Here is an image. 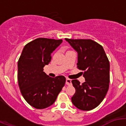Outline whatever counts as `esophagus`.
<instances>
[{
    "label": "esophagus",
    "mask_w": 126,
    "mask_h": 126,
    "mask_svg": "<svg viewBox=\"0 0 126 126\" xmlns=\"http://www.w3.org/2000/svg\"><path fill=\"white\" fill-rule=\"evenodd\" d=\"M66 85H71L72 84L71 80L67 78L66 80Z\"/></svg>",
    "instance_id": "1"
}]
</instances>
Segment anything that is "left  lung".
I'll use <instances>...</instances> for the list:
<instances>
[{
  "label": "left lung",
  "mask_w": 126,
  "mask_h": 126,
  "mask_svg": "<svg viewBox=\"0 0 126 126\" xmlns=\"http://www.w3.org/2000/svg\"><path fill=\"white\" fill-rule=\"evenodd\" d=\"M78 54L77 68L83 72L85 82L77 79L72 83L76 93L72 104L82 110L97 107L105 97L110 82V63L102 46L91 39L65 38Z\"/></svg>",
  "instance_id": "8db88e82"
}]
</instances>
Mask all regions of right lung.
Returning a JSON list of instances; mask_svg holds the SVG:
<instances>
[{
  "instance_id": "obj_1",
  "label": "right lung",
  "mask_w": 126,
  "mask_h": 126,
  "mask_svg": "<svg viewBox=\"0 0 126 126\" xmlns=\"http://www.w3.org/2000/svg\"><path fill=\"white\" fill-rule=\"evenodd\" d=\"M62 39L39 38L24 46L17 63V80L21 94L31 106L43 109L54 104L66 82L58 76L49 77L43 68L51 60V54Z\"/></svg>"
}]
</instances>
